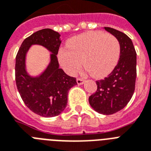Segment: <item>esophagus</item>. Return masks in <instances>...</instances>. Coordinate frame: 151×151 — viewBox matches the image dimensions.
<instances>
[{
	"label": "esophagus",
	"instance_id": "1",
	"mask_svg": "<svg viewBox=\"0 0 151 151\" xmlns=\"http://www.w3.org/2000/svg\"><path fill=\"white\" fill-rule=\"evenodd\" d=\"M76 82L78 85H82V84H83V83H84V80H83V79H81V78H77Z\"/></svg>",
	"mask_w": 151,
	"mask_h": 151
}]
</instances>
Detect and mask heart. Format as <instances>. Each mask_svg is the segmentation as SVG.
I'll use <instances>...</instances> for the list:
<instances>
[{
    "label": "heart",
    "mask_w": 151,
    "mask_h": 151,
    "mask_svg": "<svg viewBox=\"0 0 151 151\" xmlns=\"http://www.w3.org/2000/svg\"><path fill=\"white\" fill-rule=\"evenodd\" d=\"M67 47L58 52V61L68 74L74 76L81 69L82 61L91 76H107L117 65L121 47L116 37L101 31H90L72 37Z\"/></svg>",
    "instance_id": "1"
}]
</instances>
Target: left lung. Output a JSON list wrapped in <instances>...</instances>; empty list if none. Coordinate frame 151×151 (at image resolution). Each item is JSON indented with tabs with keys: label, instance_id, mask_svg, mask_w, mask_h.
<instances>
[{
	"label": "left lung",
	"instance_id": "left-lung-1",
	"mask_svg": "<svg viewBox=\"0 0 151 151\" xmlns=\"http://www.w3.org/2000/svg\"><path fill=\"white\" fill-rule=\"evenodd\" d=\"M116 37L121 47L117 65L108 77L96 81L97 90L89 97V102L96 112L112 114L124 108L132 98L137 78V52L132 40L119 30L104 27Z\"/></svg>",
	"mask_w": 151,
	"mask_h": 151
}]
</instances>
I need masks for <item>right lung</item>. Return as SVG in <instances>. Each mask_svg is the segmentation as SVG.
Masks as SVG:
<instances>
[{"instance_id": "obj_1", "label": "right lung", "mask_w": 151, "mask_h": 151, "mask_svg": "<svg viewBox=\"0 0 151 151\" xmlns=\"http://www.w3.org/2000/svg\"><path fill=\"white\" fill-rule=\"evenodd\" d=\"M58 32L43 29L32 33L22 43L15 58V82L22 101L32 112L42 117H55L66 108L68 90L76 79L59 68L57 55L61 40ZM33 44L43 45L52 54L48 68L40 77H32L25 70V55Z\"/></svg>"}]
</instances>
